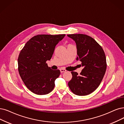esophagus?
<instances>
[{
    "instance_id": "obj_1",
    "label": "esophagus",
    "mask_w": 124,
    "mask_h": 124,
    "mask_svg": "<svg viewBox=\"0 0 124 124\" xmlns=\"http://www.w3.org/2000/svg\"><path fill=\"white\" fill-rule=\"evenodd\" d=\"M60 71L61 73H63V72H66V70H65V69H60Z\"/></svg>"
}]
</instances>
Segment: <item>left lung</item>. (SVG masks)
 Returning <instances> with one entry per match:
<instances>
[{"label":"left lung","instance_id":"8db88e82","mask_svg":"<svg viewBox=\"0 0 124 124\" xmlns=\"http://www.w3.org/2000/svg\"><path fill=\"white\" fill-rule=\"evenodd\" d=\"M76 44L77 61L83 69L80 75L72 72V78L68 82L71 91L78 96H86L99 86L106 70L105 54L102 47L93 38L83 34H68Z\"/></svg>","mask_w":124,"mask_h":124}]
</instances>
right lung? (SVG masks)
I'll list each match as a JSON object with an SVG mask.
<instances>
[{"mask_svg":"<svg viewBox=\"0 0 124 124\" xmlns=\"http://www.w3.org/2000/svg\"><path fill=\"white\" fill-rule=\"evenodd\" d=\"M65 36L39 34L29 39L19 54L20 76L26 86L37 95H46L53 90L61 72L52 70L46 61L50 60L56 45Z\"/></svg>","mask_w":124,"mask_h":124,"instance_id":"obj_1","label":"right lung"}]
</instances>
